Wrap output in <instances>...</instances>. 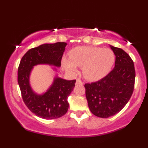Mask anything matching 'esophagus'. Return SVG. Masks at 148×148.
<instances>
[{
    "mask_svg": "<svg viewBox=\"0 0 148 148\" xmlns=\"http://www.w3.org/2000/svg\"><path fill=\"white\" fill-rule=\"evenodd\" d=\"M83 82L81 81V80H80L79 79H76V85H83Z\"/></svg>",
    "mask_w": 148,
    "mask_h": 148,
    "instance_id": "1",
    "label": "esophagus"
}]
</instances>
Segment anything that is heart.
<instances>
[{
    "instance_id": "1",
    "label": "heart",
    "mask_w": 148,
    "mask_h": 148,
    "mask_svg": "<svg viewBox=\"0 0 148 148\" xmlns=\"http://www.w3.org/2000/svg\"><path fill=\"white\" fill-rule=\"evenodd\" d=\"M69 58L64 56L62 65L70 73L77 72V66L83 67V74L87 80L97 81L110 72L115 62L113 51L108 48L79 46L69 51Z\"/></svg>"
}]
</instances>
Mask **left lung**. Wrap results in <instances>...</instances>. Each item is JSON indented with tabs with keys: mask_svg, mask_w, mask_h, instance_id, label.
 <instances>
[{
	"mask_svg": "<svg viewBox=\"0 0 148 148\" xmlns=\"http://www.w3.org/2000/svg\"><path fill=\"white\" fill-rule=\"evenodd\" d=\"M115 66L102 79L85 84L88 106L94 115L108 118L121 110L134 91L135 69L130 56L121 48L110 45Z\"/></svg>",
	"mask_w": 148,
	"mask_h": 148,
	"instance_id": "8db88e82",
	"label": "left lung"
}]
</instances>
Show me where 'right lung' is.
I'll list each match as a JSON object with an SVG mask.
<instances>
[{
    "mask_svg": "<svg viewBox=\"0 0 148 148\" xmlns=\"http://www.w3.org/2000/svg\"><path fill=\"white\" fill-rule=\"evenodd\" d=\"M67 44L64 42L44 43L30 49L23 56L18 69V83L25 104L32 112L45 119H54L65 114L69 108L67 98L75 86L76 80H65L55 76L47 91L37 94L32 88L29 78L34 67L49 65L60 67ZM57 71L56 67H53Z\"/></svg>",
    "mask_w": 148,
    "mask_h": 148,
    "instance_id": "right-lung-1",
    "label": "right lung"
}]
</instances>
